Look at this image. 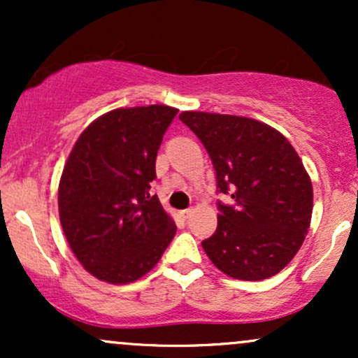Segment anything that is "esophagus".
Here are the masks:
<instances>
[{
	"instance_id": "34e87169",
	"label": "esophagus",
	"mask_w": 358,
	"mask_h": 358,
	"mask_svg": "<svg viewBox=\"0 0 358 358\" xmlns=\"http://www.w3.org/2000/svg\"><path fill=\"white\" fill-rule=\"evenodd\" d=\"M192 213H193V208H185V210L180 212V215H182L183 219H188V217H190Z\"/></svg>"
}]
</instances>
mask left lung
<instances>
[{"label": "left lung", "mask_w": 358, "mask_h": 358, "mask_svg": "<svg viewBox=\"0 0 358 358\" xmlns=\"http://www.w3.org/2000/svg\"><path fill=\"white\" fill-rule=\"evenodd\" d=\"M212 159L219 202L217 231L202 242L227 276L261 281L286 268L301 248L313 212V187L301 158L279 131L231 114H180Z\"/></svg>", "instance_id": "obj_1"}]
</instances>
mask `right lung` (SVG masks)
Here are the masks:
<instances>
[{
  "label": "right lung",
  "mask_w": 358,
  "mask_h": 358,
  "mask_svg": "<svg viewBox=\"0 0 358 358\" xmlns=\"http://www.w3.org/2000/svg\"><path fill=\"white\" fill-rule=\"evenodd\" d=\"M178 109H114L82 131L59 185V215L85 271L126 285L156 266L175 237L173 219L151 195L156 155Z\"/></svg>",
  "instance_id": "1"
}]
</instances>
